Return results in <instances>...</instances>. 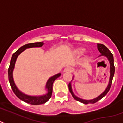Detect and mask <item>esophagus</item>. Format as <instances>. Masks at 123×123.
I'll use <instances>...</instances> for the list:
<instances>
[{"instance_id": "esophagus-1", "label": "esophagus", "mask_w": 123, "mask_h": 123, "mask_svg": "<svg viewBox=\"0 0 123 123\" xmlns=\"http://www.w3.org/2000/svg\"><path fill=\"white\" fill-rule=\"evenodd\" d=\"M65 72H71L72 71V68L70 66H68V67H66L64 68V70Z\"/></svg>"}]
</instances>
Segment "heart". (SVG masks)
Listing matches in <instances>:
<instances>
[{
	"label": "heart",
	"instance_id": "heart-1",
	"mask_svg": "<svg viewBox=\"0 0 123 123\" xmlns=\"http://www.w3.org/2000/svg\"><path fill=\"white\" fill-rule=\"evenodd\" d=\"M84 51V49L82 47H78V48H77L75 49H74V55H81Z\"/></svg>",
	"mask_w": 123,
	"mask_h": 123
}]
</instances>
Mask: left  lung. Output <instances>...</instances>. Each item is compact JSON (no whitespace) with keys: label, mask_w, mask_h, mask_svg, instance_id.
Masks as SVG:
<instances>
[{"label":"left lung","mask_w":123,"mask_h":123,"mask_svg":"<svg viewBox=\"0 0 123 123\" xmlns=\"http://www.w3.org/2000/svg\"><path fill=\"white\" fill-rule=\"evenodd\" d=\"M97 49L99 51V52L101 53V55H103V56H105L108 58V59L109 60L110 64V81L109 84L108 85L107 88L106 89L105 92L99 95V97H96L95 99H93L92 100H90V101H86V100H83V99H81L79 97H76L75 95H74V93L72 92V86H71V83H69L68 84V88H69V90H70L71 94H72V97H74V99H75L76 101H79L80 103H84V104H88V103H95L97 101H99V100H101L103 97H104L106 94L108 93V92H109L110 89V87L111 86V83H112V79H113V77H114V73H115V66H114V57H113V54L110 51V50L108 49L105 46V45L102 44H97Z\"/></svg>","instance_id":"8db88e82"}]
</instances>
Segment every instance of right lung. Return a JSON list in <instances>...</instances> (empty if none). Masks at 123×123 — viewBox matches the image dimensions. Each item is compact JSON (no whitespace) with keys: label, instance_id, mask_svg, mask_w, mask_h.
<instances>
[{"label":"right lung","instance_id":"1","mask_svg":"<svg viewBox=\"0 0 123 123\" xmlns=\"http://www.w3.org/2000/svg\"><path fill=\"white\" fill-rule=\"evenodd\" d=\"M43 44H44V43L43 42H39V43H30V44H25L22 46V47H20V48L18 49L17 51H15L12 55L11 61H10V64H9V68H8V78H9V84L12 87V90L13 91L14 93L20 100L27 103H29L30 105H41V104H44L51 98V95H52V90H53V82L55 81V79H57L59 77L61 76V74H57L48 79L46 83V88L48 89V92L47 94L43 95V96H39V97H33V96L25 95L18 90L15 84L14 83L13 79V71L14 67H15V64L17 58L20 53H22V51L25 50L26 48H34V47H41Z\"/></svg>","mask_w":123,"mask_h":123}]
</instances>
